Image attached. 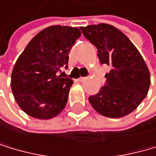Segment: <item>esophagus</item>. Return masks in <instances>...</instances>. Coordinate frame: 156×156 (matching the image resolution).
Here are the masks:
<instances>
[{
  "instance_id": "34e87169",
  "label": "esophagus",
  "mask_w": 156,
  "mask_h": 156,
  "mask_svg": "<svg viewBox=\"0 0 156 156\" xmlns=\"http://www.w3.org/2000/svg\"><path fill=\"white\" fill-rule=\"evenodd\" d=\"M85 80H86V77H84V76H80V79H79L80 82H83V81H85Z\"/></svg>"
}]
</instances>
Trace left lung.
Instances as JSON below:
<instances>
[{"mask_svg": "<svg viewBox=\"0 0 156 156\" xmlns=\"http://www.w3.org/2000/svg\"><path fill=\"white\" fill-rule=\"evenodd\" d=\"M80 30L98 50L101 64L111 70L99 93L88 98L94 109L108 118L129 114L147 96L151 76L142 55L126 35L108 24L81 27Z\"/></svg>", "mask_w": 156, "mask_h": 156, "instance_id": "1", "label": "left lung"}]
</instances>
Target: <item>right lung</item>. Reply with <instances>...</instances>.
<instances>
[{"label": "right lung", "mask_w": 156, "mask_h": 156, "mask_svg": "<svg viewBox=\"0 0 156 156\" xmlns=\"http://www.w3.org/2000/svg\"><path fill=\"white\" fill-rule=\"evenodd\" d=\"M76 27L51 26L40 31L22 52L11 75V89L19 106L37 119H51L66 106L73 80L56 76L68 68L69 52L80 36Z\"/></svg>", "instance_id": "right-lung-1"}]
</instances>
